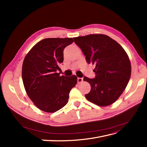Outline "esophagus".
I'll return each mask as SVG.
<instances>
[{
  "instance_id": "obj_1",
  "label": "esophagus",
  "mask_w": 147,
  "mask_h": 147,
  "mask_svg": "<svg viewBox=\"0 0 147 147\" xmlns=\"http://www.w3.org/2000/svg\"><path fill=\"white\" fill-rule=\"evenodd\" d=\"M83 78H78V83H82V82H83Z\"/></svg>"
}]
</instances>
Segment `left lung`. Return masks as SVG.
<instances>
[{
    "mask_svg": "<svg viewBox=\"0 0 147 147\" xmlns=\"http://www.w3.org/2000/svg\"><path fill=\"white\" fill-rule=\"evenodd\" d=\"M88 64H95V78L84 77L92 88L86 99L99 106L115 102L129 82L131 66L128 55L121 45L105 35L93 34L74 38Z\"/></svg>",
    "mask_w": 147,
    "mask_h": 147,
    "instance_id": "obj_1",
    "label": "left lung"
}]
</instances>
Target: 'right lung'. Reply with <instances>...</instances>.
<instances>
[{
  "instance_id": "obj_1",
  "label": "right lung",
  "mask_w": 147,
  "mask_h": 147,
  "mask_svg": "<svg viewBox=\"0 0 147 147\" xmlns=\"http://www.w3.org/2000/svg\"><path fill=\"white\" fill-rule=\"evenodd\" d=\"M71 38H45L33 47L24 59L22 79L33 104L40 110L54 112L67 104L77 77L60 76L57 71L64 60L63 51Z\"/></svg>"
}]
</instances>
